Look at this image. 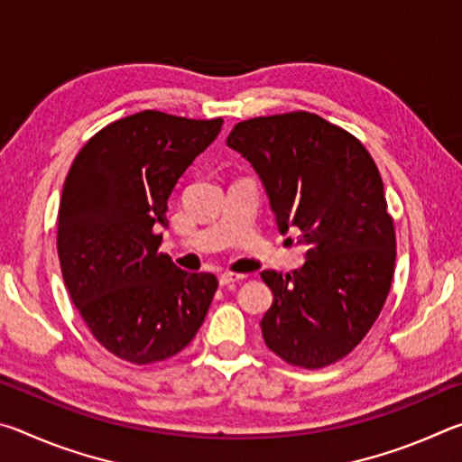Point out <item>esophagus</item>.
I'll return each instance as SVG.
<instances>
[{
  "label": "esophagus",
  "instance_id": "1",
  "mask_svg": "<svg viewBox=\"0 0 462 462\" xmlns=\"http://www.w3.org/2000/svg\"><path fill=\"white\" fill-rule=\"evenodd\" d=\"M246 275H238V273H222L220 277H217V281H220V285L226 287V285H232V283H240V281H245Z\"/></svg>",
  "mask_w": 462,
  "mask_h": 462
}]
</instances>
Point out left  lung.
Instances as JSON below:
<instances>
[{
    "instance_id": "1",
    "label": "left lung",
    "mask_w": 462,
    "mask_h": 462,
    "mask_svg": "<svg viewBox=\"0 0 462 462\" xmlns=\"http://www.w3.org/2000/svg\"><path fill=\"white\" fill-rule=\"evenodd\" d=\"M226 144L261 177L279 232H300L308 246L291 275L261 273L273 291L264 344L303 369L340 361L379 318L395 271L393 217L373 156L310 112L245 120Z\"/></svg>"
}]
</instances>
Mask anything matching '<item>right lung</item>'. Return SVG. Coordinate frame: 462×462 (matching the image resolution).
I'll return each instance as SVG.
<instances>
[{"instance_id":"obj_1","label":"right lung","mask_w":462,"mask_h":462,"mask_svg":"<svg viewBox=\"0 0 462 462\" xmlns=\"http://www.w3.org/2000/svg\"><path fill=\"white\" fill-rule=\"evenodd\" d=\"M222 124L144 109L101 128L69 169L57 230L62 279L96 340L124 361L175 356L206 319L217 279L159 253V228L179 177Z\"/></svg>"}]
</instances>
